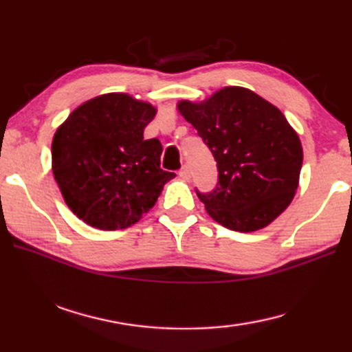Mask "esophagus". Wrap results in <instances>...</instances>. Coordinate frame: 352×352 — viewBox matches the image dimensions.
I'll return each instance as SVG.
<instances>
[{
	"label": "esophagus",
	"mask_w": 352,
	"mask_h": 352,
	"mask_svg": "<svg viewBox=\"0 0 352 352\" xmlns=\"http://www.w3.org/2000/svg\"><path fill=\"white\" fill-rule=\"evenodd\" d=\"M178 177L182 178V180H189L190 178V174H189V169L184 166V168L180 169V172H178Z\"/></svg>",
	"instance_id": "34e87169"
}]
</instances>
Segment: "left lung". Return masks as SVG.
Instances as JSON below:
<instances>
[{
    "label": "left lung",
    "instance_id": "8db88e82",
    "mask_svg": "<svg viewBox=\"0 0 352 352\" xmlns=\"http://www.w3.org/2000/svg\"><path fill=\"white\" fill-rule=\"evenodd\" d=\"M178 110L217 163L211 192H200L210 216L225 228L250 233L290 205L302 164L300 138L275 105L241 87H226L201 104Z\"/></svg>",
    "mask_w": 352,
    "mask_h": 352
}]
</instances>
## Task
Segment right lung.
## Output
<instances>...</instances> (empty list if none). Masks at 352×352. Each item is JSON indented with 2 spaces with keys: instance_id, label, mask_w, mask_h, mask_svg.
<instances>
[{
  "instance_id": "right-lung-1",
  "label": "right lung",
  "mask_w": 352,
  "mask_h": 352,
  "mask_svg": "<svg viewBox=\"0 0 352 352\" xmlns=\"http://www.w3.org/2000/svg\"><path fill=\"white\" fill-rule=\"evenodd\" d=\"M155 115L151 104L111 93L77 107L57 129L52 172L69 210L85 223L127 228L175 177L160 166V140H144Z\"/></svg>"
}]
</instances>
